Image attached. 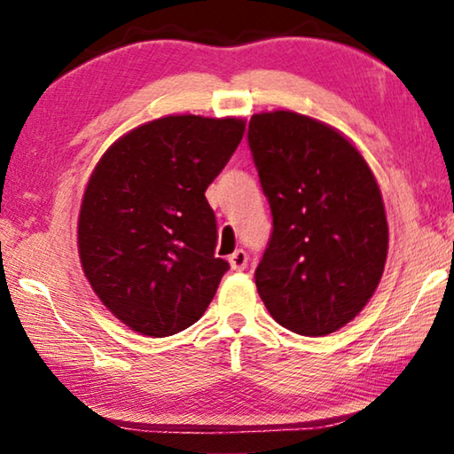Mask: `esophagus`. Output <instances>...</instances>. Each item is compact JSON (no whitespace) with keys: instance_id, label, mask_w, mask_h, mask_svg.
<instances>
[{"instance_id":"esophagus-1","label":"esophagus","mask_w":454,"mask_h":454,"mask_svg":"<svg viewBox=\"0 0 454 454\" xmlns=\"http://www.w3.org/2000/svg\"><path fill=\"white\" fill-rule=\"evenodd\" d=\"M228 260H230V266H232V270H236V272H240L246 266H248V254H246L242 248L234 250L232 256H230Z\"/></svg>"}]
</instances>
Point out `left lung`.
Segmentation results:
<instances>
[{
	"instance_id": "8db88e82",
	"label": "left lung",
	"mask_w": 454,
	"mask_h": 454,
	"mask_svg": "<svg viewBox=\"0 0 454 454\" xmlns=\"http://www.w3.org/2000/svg\"><path fill=\"white\" fill-rule=\"evenodd\" d=\"M248 145L272 212L258 294L292 333H336L371 301L387 262L374 174L340 132L296 112L254 114Z\"/></svg>"
}]
</instances>
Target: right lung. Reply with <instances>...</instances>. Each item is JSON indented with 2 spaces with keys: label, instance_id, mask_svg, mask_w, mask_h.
<instances>
[{
  "label": "right lung",
  "instance_id": "right-lung-1",
  "mask_svg": "<svg viewBox=\"0 0 454 454\" xmlns=\"http://www.w3.org/2000/svg\"><path fill=\"white\" fill-rule=\"evenodd\" d=\"M240 118L166 116L121 136L83 192L78 250L114 317L162 338L194 325L228 262L214 256L216 216L204 192L244 136Z\"/></svg>",
  "mask_w": 454,
  "mask_h": 454
}]
</instances>
